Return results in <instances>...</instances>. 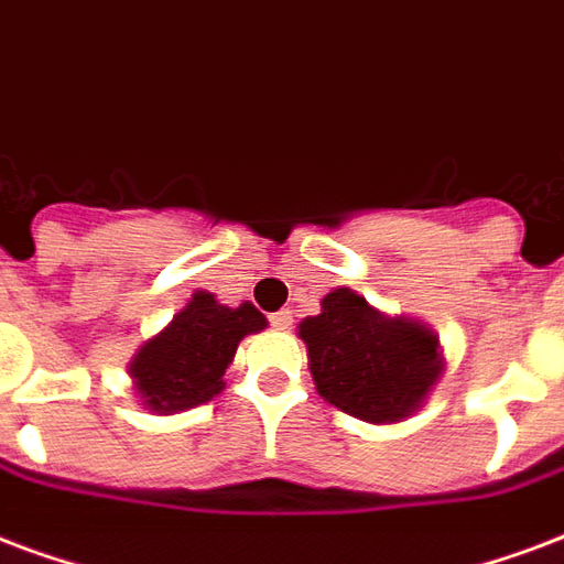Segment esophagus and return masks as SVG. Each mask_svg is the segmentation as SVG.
I'll use <instances>...</instances> for the list:
<instances>
[{"label": "esophagus", "mask_w": 564, "mask_h": 564, "mask_svg": "<svg viewBox=\"0 0 564 564\" xmlns=\"http://www.w3.org/2000/svg\"><path fill=\"white\" fill-rule=\"evenodd\" d=\"M270 321H273V327L288 329L291 324H294V315H291V308H282V312H276V315L270 317Z\"/></svg>", "instance_id": "obj_1"}]
</instances>
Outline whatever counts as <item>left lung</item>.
<instances>
[{
    "label": "left lung",
    "instance_id": "obj_1",
    "mask_svg": "<svg viewBox=\"0 0 564 564\" xmlns=\"http://www.w3.org/2000/svg\"><path fill=\"white\" fill-rule=\"evenodd\" d=\"M297 336L317 395L371 425L413 416L446 371L434 329L416 317L383 315L350 288H333L321 312L300 321Z\"/></svg>",
    "mask_w": 564,
    "mask_h": 564
}]
</instances>
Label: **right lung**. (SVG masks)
<instances>
[{"instance_id": "right-lung-1", "label": "right lung", "mask_w": 564, "mask_h": 564, "mask_svg": "<svg viewBox=\"0 0 564 564\" xmlns=\"http://www.w3.org/2000/svg\"><path fill=\"white\" fill-rule=\"evenodd\" d=\"M264 327L267 317L252 303L231 308L210 291H193L186 306L127 362L142 408L169 416L214 401L226 389L237 345Z\"/></svg>"}]
</instances>
